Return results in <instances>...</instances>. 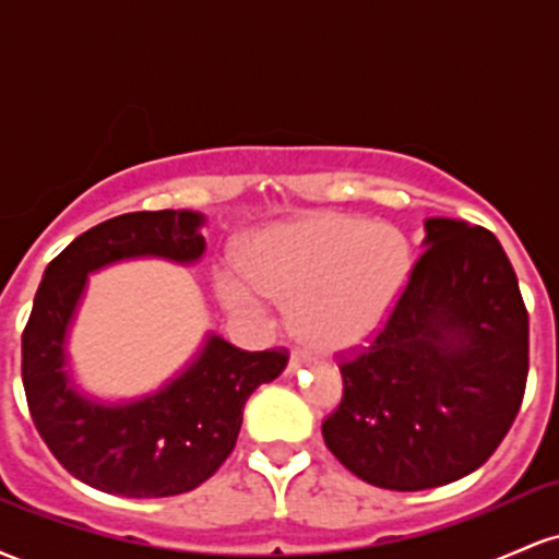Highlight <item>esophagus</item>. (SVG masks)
<instances>
[{"instance_id": "34e87169", "label": "esophagus", "mask_w": 559, "mask_h": 559, "mask_svg": "<svg viewBox=\"0 0 559 559\" xmlns=\"http://www.w3.org/2000/svg\"><path fill=\"white\" fill-rule=\"evenodd\" d=\"M310 365V357L301 355V352H292V357H288V365H286V373H297V370L307 368Z\"/></svg>"}]
</instances>
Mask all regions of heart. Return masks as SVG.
<instances>
[{
  "mask_svg": "<svg viewBox=\"0 0 559 559\" xmlns=\"http://www.w3.org/2000/svg\"><path fill=\"white\" fill-rule=\"evenodd\" d=\"M413 271L404 230L325 213L262 230L241 267H215L213 288L230 316L252 323H267L273 297L292 299L301 336L316 349L344 352L383 331Z\"/></svg>",
  "mask_w": 559,
  "mask_h": 559,
  "instance_id": "heart-1",
  "label": "heart"
}]
</instances>
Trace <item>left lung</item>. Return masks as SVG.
<instances>
[{
  "instance_id": "1",
  "label": "left lung",
  "mask_w": 559,
  "mask_h": 559,
  "mask_svg": "<svg viewBox=\"0 0 559 559\" xmlns=\"http://www.w3.org/2000/svg\"><path fill=\"white\" fill-rule=\"evenodd\" d=\"M423 258L389 323L342 362L325 447L365 484L420 491L478 471L528 378V312L491 230L426 217Z\"/></svg>"
}]
</instances>
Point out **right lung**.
<instances>
[{"label": "right lung", "mask_w": 559, "mask_h": 559, "mask_svg": "<svg viewBox=\"0 0 559 559\" xmlns=\"http://www.w3.org/2000/svg\"><path fill=\"white\" fill-rule=\"evenodd\" d=\"M202 226L194 210L118 215L44 271L23 331L25 400L60 465L92 489L133 499L197 489L234 452L252 391L286 368V352H243L207 333L183 370L139 400L107 402L75 383L68 336L88 275L141 258L194 265L207 249Z\"/></svg>", "instance_id": "add662e5"}]
</instances>
